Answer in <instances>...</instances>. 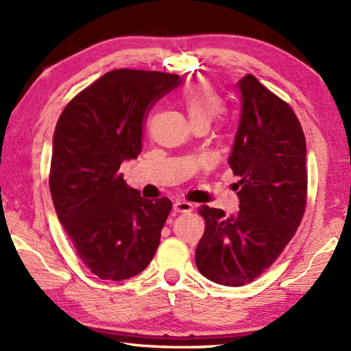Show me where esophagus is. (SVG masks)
<instances>
[{"mask_svg":"<svg viewBox=\"0 0 351 351\" xmlns=\"http://www.w3.org/2000/svg\"><path fill=\"white\" fill-rule=\"evenodd\" d=\"M175 213H191L193 211V204L187 202V200H178L173 205Z\"/></svg>","mask_w":351,"mask_h":351,"instance_id":"34e87169","label":"esophagus"}]
</instances>
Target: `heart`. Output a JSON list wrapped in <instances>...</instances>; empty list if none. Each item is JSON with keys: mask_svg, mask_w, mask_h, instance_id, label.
I'll list each match as a JSON object with an SVG mask.
<instances>
[{"mask_svg": "<svg viewBox=\"0 0 351 351\" xmlns=\"http://www.w3.org/2000/svg\"><path fill=\"white\" fill-rule=\"evenodd\" d=\"M182 104L193 125H210L223 111V102L214 87L206 80H196L182 92Z\"/></svg>", "mask_w": 351, "mask_h": 351, "instance_id": "1", "label": "heart"}]
</instances>
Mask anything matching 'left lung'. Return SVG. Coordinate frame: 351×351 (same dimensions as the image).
Returning <instances> with one entry per match:
<instances>
[{"instance_id":"left-lung-1","label":"left lung","mask_w":351,"mask_h":351,"mask_svg":"<svg viewBox=\"0 0 351 351\" xmlns=\"http://www.w3.org/2000/svg\"><path fill=\"white\" fill-rule=\"evenodd\" d=\"M237 87L241 117L229 166L240 176V211L228 217L200 206L205 232L196 247L199 271L226 287L250 283L278 259L308 199L306 140L293 108L250 73Z\"/></svg>"}]
</instances>
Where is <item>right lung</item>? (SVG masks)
Instances as JSON below:
<instances>
[{
  "mask_svg": "<svg viewBox=\"0 0 351 351\" xmlns=\"http://www.w3.org/2000/svg\"><path fill=\"white\" fill-rule=\"evenodd\" d=\"M180 84L176 73L110 71L58 117L49 169L52 202L77 255L104 280L141 273L158 249L171 202L141 197L119 169L141 152L154 104Z\"/></svg>",
  "mask_w": 351,
  "mask_h": 351,
  "instance_id": "right-lung-1",
  "label": "right lung"
}]
</instances>
